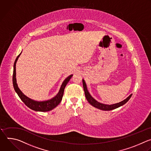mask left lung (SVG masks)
<instances>
[{"mask_svg":"<svg viewBox=\"0 0 151 151\" xmlns=\"http://www.w3.org/2000/svg\"><path fill=\"white\" fill-rule=\"evenodd\" d=\"M83 88H84V90L85 96L86 98V99L88 102V103L90 105H92V106H93L94 107H95L98 109L103 110V111H111V110L116 109V108H117L119 106H123V105H124L125 104H126L129 101V100L130 99V98L132 96V94H131L126 99H125L124 100H123L122 102H119L115 104L107 105V104H105L99 102L98 101H97L95 99H94L91 96V95L90 94V93L88 91L86 82H85L84 79H83Z\"/></svg>","mask_w":151,"mask_h":151,"instance_id":"left-lung-1","label":"left lung"}]
</instances>
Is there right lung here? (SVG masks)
<instances>
[{"instance_id":"1","label":"right lung","mask_w":151,"mask_h":151,"mask_svg":"<svg viewBox=\"0 0 151 151\" xmlns=\"http://www.w3.org/2000/svg\"><path fill=\"white\" fill-rule=\"evenodd\" d=\"M22 52L19 53V55L17 57L14 64V71H13V77H12V81H13V86L14 87V89L15 90L16 93L18 94L19 98L21 99V101L30 109L32 110H34L35 111H40V112H47L51 111L52 109L56 108L59 103L61 102L63 99V96L64 95V89L70 81V80L73 77V74L69 76L68 77H67L63 83H62V85L60 87V89L58 94L52 98L50 99L43 101H37L35 100H33L31 98L27 97L26 95H25L19 89V88L18 86V84L17 83V79H16V64L17 62V60L19 56L21 55Z\"/></svg>"}]
</instances>
